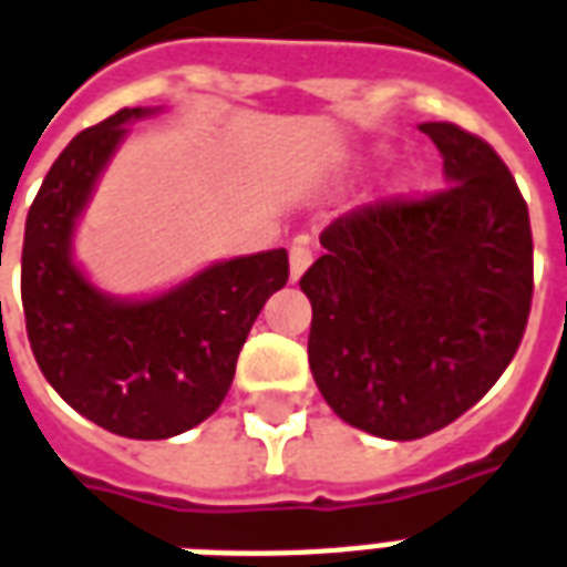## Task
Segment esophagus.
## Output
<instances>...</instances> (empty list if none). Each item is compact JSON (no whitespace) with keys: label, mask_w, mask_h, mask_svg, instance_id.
I'll return each instance as SVG.
<instances>
[{"label":"esophagus","mask_w":567,"mask_h":567,"mask_svg":"<svg viewBox=\"0 0 567 567\" xmlns=\"http://www.w3.org/2000/svg\"><path fill=\"white\" fill-rule=\"evenodd\" d=\"M312 265V246L306 244V240H293L291 244V279L297 282L302 274H306V267Z\"/></svg>","instance_id":"1"}]
</instances>
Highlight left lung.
<instances>
[{
  "mask_svg": "<svg viewBox=\"0 0 567 567\" xmlns=\"http://www.w3.org/2000/svg\"><path fill=\"white\" fill-rule=\"evenodd\" d=\"M419 130L446 189L332 219L300 279L315 383L336 416L383 440L425 437L473 408L533 306V228L508 166L457 124Z\"/></svg>",
  "mask_w": 567,
  "mask_h": 567,
  "instance_id": "left-lung-1",
  "label": "left lung"
}]
</instances>
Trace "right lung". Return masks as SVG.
Here are the masks:
<instances>
[{
    "label": "right lung",
    "instance_id": "right-lung-1",
    "mask_svg": "<svg viewBox=\"0 0 567 567\" xmlns=\"http://www.w3.org/2000/svg\"><path fill=\"white\" fill-rule=\"evenodd\" d=\"M121 110L82 130L47 172L23 237L25 332L43 378L94 425L130 440L184 434L214 413L267 297L288 282V252L205 267L148 300H115L73 265V228L127 136Z\"/></svg>",
    "mask_w": 567,
    "mask_h": 567
}]
</instances>
